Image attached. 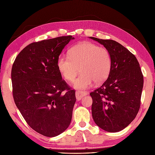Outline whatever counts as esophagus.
<instances>
[{"instance_id": "esophagus-1", "label": "esophagus", "mask_w": 155, "mask_h": 155, "mask_svg": "<svg viewBox=\"0 0 155 155\" xmlns=\"http://www.w3.org/2000/svg\"><path fill=\"white\" fill-rule=\"evenodd\" d=\"M87 92H84V91H78L76 92V99L77 100H81V98L87 94Z\"/></svg>"}]
</instances>
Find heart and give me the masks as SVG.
Masks as SVG:
<instances>
[{
  "label": "heart",
  "mask_w": 155,
  "mask_h": 155,
  "mask_svg": "<svg viewBox=\"0 0 155 155\" xmlns=\"http://www.w3.org/2000/svg\"><path fill=\"white\" fill-rule=\"evenodd\" d=\"M68 57L60 55L57 67L61 76L72 82L79 72H81L74 83L78 90H85L93 82L100 84L109 76L112 66L109 51L90 42H82L69 50Z\"/></svg>",
  "instance_id": "obj_1"
}]
</instances>
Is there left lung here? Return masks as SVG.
Instances as JSON below:
<instances>
[{"label": "left lung", "mask_w": 155, "mask_h": 155, "mask_svg": "<svg viewBox=\"0 0 155 155\" xmlns=\"http://www.w3.org/2000/svg\"><path fill=\"white\" fill-rule=\"evenodd\" d=\"M90 38L104 45L112 58L109 77L90 93L92 118L101 129L119 132L132 122L139 111L143 85L142 70L135 55L118 42Z\"/></svg>", "instance_id": "1"}]
</instances>
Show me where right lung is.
Listing matches in <instances>:
<instances>
[{"mask_svg":"<svg viewBox=\"0 0 155 155\" xmlns=\"http://www.w3.org/2000/svg\"><path fill=\"white\" fill-rule=\"evenodd\" d=\"M74 39L68 35L32 43L12 66L15 104L30 127L47 137L62 133L71 122L76 91L62 79L57 60Z\"/></svg>","mask_w":155,"mask_h":155,"instance_id":"right-lung-1","label":"right lung"}]
</instances>
